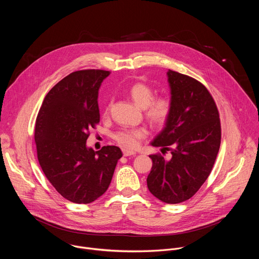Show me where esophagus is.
<instances>
[{
	"instance_id": "34e87169",
	"label": "esophagus",
	"mask_w": 259,
	"mask_h": 259,
	"mask_svg": "<svg viewBox=\"0 0 259 259\" xmlns=\"http://www.w3.org/2000/svg\"><path fill=\"white\" fill-rule=\"evenodd\" d=\"M123 155H124V157H129V156H135L136 153L133 152V151H129V150L124 149L123 150Z\"/></svg>"
}]
</instances>
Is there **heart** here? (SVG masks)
Returning a JSON list of instances; mask_svg holds the SVG:
<instances>
[{
  "instance_id": "1",
  "label": "heart",
  "mask_w": 259,
  "mask_h": 259,
  "mask_svg": "<svg viewBox=\"0 0 259 259\" xmlns=\"http://www.w3.org/2000/svg\"><path fill=\"white\" fill-rule=\"evenodd\" d=\"M128 94L133 102L140 108L144 109L145 117L154 125H163L171 113V102L166 97H155V90L144 83H136L129 88ZM108 106L105 108L107 113ZM147 135L144 127L125 128L118 131L114 138L118 143L127 147L135 149L139 145L141 139Z\"/></svg>"
}]
</instances>
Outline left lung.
<instances>
[{"label":"left lung","instance_id":"obj_1","mask_svg":"<svg viewBox=\"0 0 259 259\" xmlns=\"http://www.w3.org/2000/svg\"><path fill=\"white\" fill-rule=\"evenodd\" d=\"M167 78L171 113L151 144L171 150V159L151 155L153 167L146 182L157 199L178 204L192 198L208 178L219 151L221 129L216 104L203 84L171 69Z\"/></svg>","mask_w":259,"mask_h":259}]
</instances>
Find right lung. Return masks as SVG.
<instances>
[{
	"mask_svg": "<svg viewBox=\"0 0 259 259\" xmlns=\"http://www.w3.org/2000/svg\"><path fill=\"white\" fill-rule=\"evenodd\" d=\"M109 71L85 69L69 73L46 95L35 121L34 141L40 166L66 200L89 204L112 181L120 147L87 146L89 130L99 123L98 91Z\"/></svg>",
	"mask_w": 259,
	"mask_h": 259,
	"instance_id": "add662e5",
	"label": "right lung"
}]
</instances>
